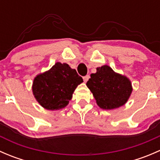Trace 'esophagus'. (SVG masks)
<instances>
[{"instance_id": "esophagus-1", "label": "esophagus", "mask_w": 160, "mask_h": 160, "mask_svg": "<svg viewBox=\"0 0 160 160\" xmlns=\"http://www.w3.org/2000/svg\"><path fill=\"white\" fill-rule=\"evenodd\" d=\"M89 78H90V76L89 75L85 76V77H83V81H84L85 83H86V82H88V80H89Z\"/></svg>"}]
</instances>
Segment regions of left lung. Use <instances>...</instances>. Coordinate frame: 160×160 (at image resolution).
Here are the masks:
<instances>
[{
    "instance_id": "obj_1",
    "label": "left lung",
    "mask_w": 160,
    "mask_h": 160,
    "mask_svg": "<svg viewBox=\"0 0 160 160\" xmlns=\"http://www.w3.org/2000/svg\"><path fill=\"white\" fill-rule=\"evenodd\" d=\"M87 86L93 93L98 105L106 110L124 105L132 91L130 80L114 72L107 65L98 67L96 73L90 74Z\"/></svg>"
}]
</instances>
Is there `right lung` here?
I'll return each instance as SVG.
<instances>
[{
  "label": "right lung",
  "mask_w": 160,
  "mask_h": 160,
  "mask_svg": "<svg viewBox=\"0 0 160 160\" xmlns=\"http://www.w3.org/2000/svg\"><path fill=\"white\" fill-rule=\"evenodd\" d=\"M83 79L67 63L56 62L49 71L35 78L32 91L38 103L48 110L63 108Z\"/></svg>",
  "instance_id": "1"
}]
</instances>
